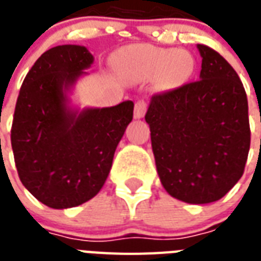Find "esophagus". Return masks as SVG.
I'll use <instances>...</instances> for the list:
<instances>
[{
    "instance_id": "34e87169",
    "label": "esophagus",
    "mask_w": 261,
    "mask_h": 261,
    "mask_svg": "<svg viewBox=\"0 0 261 261\" xmlns=\"http://www.w3.org/2000/svg\"><path fill=\"white\" fill-rule=\"evenodd\" d=\"M146 110H147L146 101H143V100L137 101L135 102V108H134V118L135 119L143 118V115L146 114Z\"/></svg>"
}]
</instances>
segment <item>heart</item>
Wrapping results in <instances>:
<instances>
[{
	"label": "heart",
	"mask_w": 261,
	"mask_h": 261,
	"mask_svg": "<svg viewBox=\"0 0 261 261\" xmlns=\"http://www.w3.org/2000/svg\"><path fill=\"white\" fill-rule=\"evenodd\" d=\"M120 70L131 79L147 80L157 75L164 88H176L190 79L194 58L186 50H173L151 44L126 47L118 55Z\"/></svg>",
	"instance_id": "obj_1"
}]
</instances>
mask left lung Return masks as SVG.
<instances>
[{"label":"left lung","instance_id":"1","mask_svg":"<svg viewBox=\"0 0 261 261\" xmlns=\"http://www.w3.org/2000/svg\"><path fill=\"white\" fill-rule=\"evenodd\" d=\"M198 81L151 96L145 115L160 180L192 204L219 200L244 173L251 128L239 74L222 55L198 44Z\"/></svg>","mask_w":261,"mask_h":261}]
</instances>
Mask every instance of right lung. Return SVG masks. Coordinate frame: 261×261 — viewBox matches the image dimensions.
<instances>
[{"label": "right lung", "mask_w": 261, "mask_h": 261, "mask_svg": "<svg viewBox=\"0 0 261 261\" xmlns=\"http://www.w3.org/2000/svg\"><path fill=\"white\" fill-rule=\"evenodd\" d=\"M87 47L65 44L40 55L22 81L10 141L22 186L51 208H69L98 194L115 150L133 120L134 102L69 107L67 90L89 69Z\"/></svg>", "instance_id": "obj_1"}]
</instances>
